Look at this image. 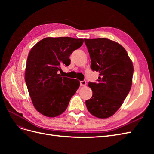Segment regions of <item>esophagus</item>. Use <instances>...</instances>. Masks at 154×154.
Here are the masks:
<instances>
[{
	"label": "esophagus",
	"mask_w": 154,
	"mask_h": 154,
	"mask_svg": "<svg viewBox=\"0 0 154 154\" xmlns=\"http://www.w3.org/2000/svg\"><path fill=\"white\" fill-rule=\"evenodd\" d=\"M86 83H87L86 80L81 81V82H80V85H81V86H85V85H86Z\"/></svg>",
	"instance_id": "obj_1"
}]
</instances>
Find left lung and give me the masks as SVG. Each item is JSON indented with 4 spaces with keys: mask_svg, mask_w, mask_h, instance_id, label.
<instances>
[{
    "mask_svg": "<svg viewBox=\"0 0 154 154\" xmlns=\"http://www.w3.org/2000/svg\"><path fill=\"white\" fill-rule=\"evenodd\" d=\"M91 60V68L100 73L97 83L89 82L92 91L85 101L89 112L98 118L114 114L132 87L134 67L123 46L107 38L84 39Z\"/></svg>",
    "mask_w": 154,
    "mask_h": 154,
    "instance_id": "obj_1",
    "label": "left lung"
}]
</instances>
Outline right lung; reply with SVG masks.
Returning a JSON list of instances; mask_svg holds the SVG:
<instances>
[{"mask_svg":"<svg viewBox=\"0 0 154 154\" xmlns=\"http://www.w3.org/2000/svg\"><path fill=\"white\" fill-rule=\"evenodd\" d=\"M83 39L48 37L31 49L27 57L25 80L36 110L47 117L62 114L80 87L77 79L62 76L61 66L71 63L70 55L80 48Z\"/></svg>","mask_w":154,"mask_h":154,"instance_id":"add662e5","label":"right lung"}]
</instances>
